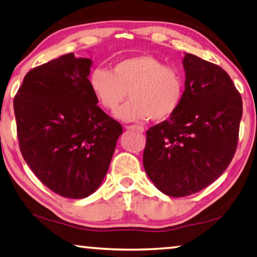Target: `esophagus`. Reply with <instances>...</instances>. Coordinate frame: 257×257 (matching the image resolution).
Here are the masks:
<instances>
[{
	"label": "esophagus",
	"instance_id": "1",
	"mask_svg": "<svg viewBox=\"0 0 257 257\" xmlns=\"http://www.w3.org/2000/svg\"><path fill=\"white\" fill-rule=\"evenodd\" d=\"M125 129H128V130H136V132H139V133H144V128L141 127V125H136V124L125 125Z\"/></svg>",
	"mask_w": 257,
	"mask_h": 257
}]
</instances>
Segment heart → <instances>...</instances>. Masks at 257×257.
Masks as SVG:
<instances>
[{
	"label": "heart",
	"instance_id": "heart-1",
	"mask_svg": "<svg viewBox=\"0 0 257 257\" xmlns=\"http://www.w3.org/2000/svg\"><path fill=\"white\" fill-rule=\"evenodd\" d=\"M89 86L98 105L113 112L128 92L132 101L117 109L122 121H164L177 112L183 97L185 84L178 69L165 66L149 54L130 56L118 61L112 71L94 68Z\"/></svg>",
	"mask_w": 257,
	"mask_h": 257
}]
</instances>
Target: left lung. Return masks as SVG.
Wrapping results in <instances>:
<instances>
[{
	"instance_id": "obj_1",
	"label": "left lung",
	"mask_w": 257,
	"mask_h": 257,
	"mask_svg": "<svg viewBox=\"0 0 257 257\" xmlns=\"http://www.w3.org/2000/svg\"><path fill=\"white\" fill-rule=\"evenodd\" d=\"M179 108L147 132L143 165L162 193L195 194L228 167L238 144L242 99L224 69L186 53Z\"/></svg>"
}]
</instances>
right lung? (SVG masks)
<instances>
[{
    "label": "right lung",
    "mask_w": 257,
    "mask_h": 257,
    "mask_svg": "<svg viewBox=\"0 0 257 257\" xmlns=\"http://www.w3.org/2000/svg\"><path fill=\"white\" fill-rule=\"evenodd\" d=\"M91 66L74 53L49 61L26 74L14 100L23 158L63 197L84 198L99 188L122 134L97 106Z\"/></svg>",
    "instance_id": "add662e5"
}]
</instances>
